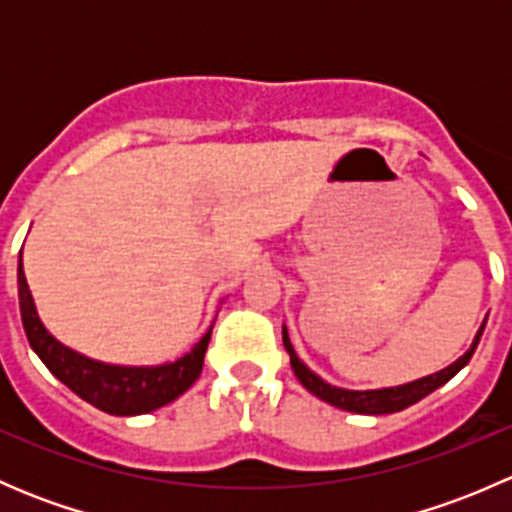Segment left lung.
Returning a JSON list of instances; mask_svg holds the SVG:
<instances>
[{
    "label": "left lung",
    "mask_w": 512,
    "mask_h": 512,
    "mask_svg": "<svg viewBox=\"0 0 512 512\" xmlns=\"http://www.w3.org/2000/svg\"><path fill=\"white\" fill-rule=\"evenodd\" d=\"M485 329V319L480 324L478 334L473 337V344L468 347V352L463 356H458L453 364H448L446 369L436 371V374H428L423 379L409 381V384H399V386H386V389H342V386H332L329 381H324L322 376L314 374L302 359H299L297 352H294L292 342H289V334L287 327H282V342H285V349L289 354V364H292L294 376L299 379V384L314 394L317 399L327 401V404L337 406L342 411H352V414H369V416H381V414H396V411H404L409 406H414L416 401H421L423 396H428L431 391H436L438 386H443L446 381H451L463 366L471 361L473 352H476L478 342H480V334Z\"/></svg>",
    "instance_id": "8db88e82"
}]
</instances>
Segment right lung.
<instances>
[{
  "mask_svg": "<svg viewBox=\"0 0 512 512\" xmlns=\"http://www.w3.org/2000/svg\"><path fill=\"white\" fill-rule=\"evenodd\" d=\"M19 309L29 344L46 364V369L69 386L79 399L111 416H138L151 414L160 406L170 404L198 381L203 371V359L208 352L213 327L200 337V342L180 359L158 366H123L96 361L84 356L66 344H61L44 322L39 319L27 277H24L22 252H19Z\"/></svg>",
  "mask_w": 512,
  "mask_h": 512,
  "instance_id": "1",
  "label": "right lung"
}]
</instances>
